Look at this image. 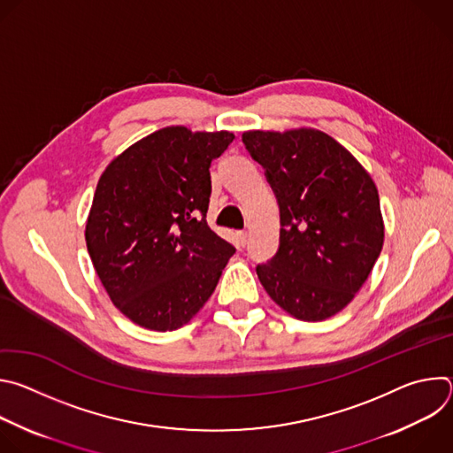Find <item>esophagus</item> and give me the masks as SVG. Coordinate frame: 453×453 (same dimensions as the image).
Masks as SVG:
<instances>
[{"mask_svg": "<svg viewBox=\"0 0 453 453\" xmlns=\"http://www.w3.org/2000/svg\"><path fill=\"white\" fill-rule=\"evenodd\" d=\"M236 238H238V245L245 247V243L249 240V233L247 231H240V233H236Z\"/></svg>", "mask_w": 453, "mask_h": 453, "instance_id": "obj_1", "label": "esophagus"}]
</instances>
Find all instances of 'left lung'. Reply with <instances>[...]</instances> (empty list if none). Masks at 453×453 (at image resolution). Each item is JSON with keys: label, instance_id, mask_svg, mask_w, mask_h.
<instances>
[{"label": "left lung", "instance_id": "obj_1", "mask_svg": "<svg viewBox=\"0 0 453 453\" xmlns=\"http://www.w3.org/2000/svg\"><path fill=\"white\" fill-rule=\"evenodd\" d=\"M265 168L280 204V249L256 274L271 299L299 320L344 310L383 247L378 189L337 140L317 128L242 134Z\"/></svg>", "mask_w": 453, "mask_h": 453}]
</instances>
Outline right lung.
I'll list each match as a JSON object with an SVG mask.
<instances>
[{"label": "right lung", "instance_id": "right-lung-1", "mask_svg": "<svg viewBox=\"0 0 453 453\" xmlns=\"http://www.w3.org/2000/svg\"><path fill=\"white\" fill-rule=\"evenodd\" d=\"M233 133L172 125L116 156L98 179L86 245L114 306L172 332L211 297L234 247L206 222L211 161Z\"/></svg>", "mask_w": 453, "mask_h": 453}]
</instances>
